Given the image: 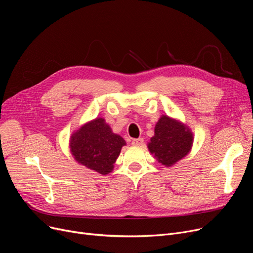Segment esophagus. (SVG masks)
<instances>
[{
    "label": "esophagus",
    "mask_w": 253,
    "mask_h": 253,
    "mask_svg": "<svg viewBox=\"0 0 253 253\" xmlns=\"http://www.w3.org/2000/svg\"><path fill=\"white\" fill-rule=\"evenodd\" d=\"M131 142H132V145L133 146H141L142 145V142H144V138H142V137H139V138H134V139H132V141H131Z\"/></svg>",
    "instance_id": "34e87169"
}]
</instances>
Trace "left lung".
Here are the masks:
<instances>
[{
  "instance_id": "left-lung-1",
  "label": "left lung",
  "mask_w": 253,
  "mask_h": 253,
  "mask_svg": "<svg viewBox=\"0 0 253 253\" xmlns=\"http://www.w3.org/2000/svg\"><path fill=\"white\" fill-rule=\"evenodd\" d=\"M193 134L179 121L162 116L155 126V134L148 144L149 151L162 166L171 167L191 150Z\"/></svg>"
}]
</instances>
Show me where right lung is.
<instances>
[{
  "instance_id": "add662e5",
  "label": "right lung",
  "mask_w": 253,
  "mask_h": 253,
  "mask_svg": "<svg viewBox=\"0 0 253 253\" xmlns=\"http://www.w3.org/2000/svg\"><path fill=\"white\" fill-rule=\"evenodd\" d=\"M126 145L122 136L115 134L102 118H96L71 135L70 151L82 166L101 174L109 173Z\"/></svg>"
}]
</instances>
